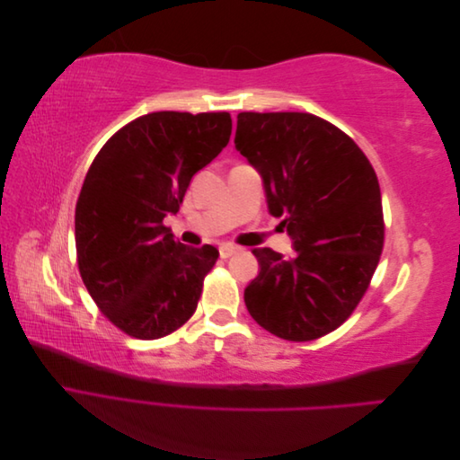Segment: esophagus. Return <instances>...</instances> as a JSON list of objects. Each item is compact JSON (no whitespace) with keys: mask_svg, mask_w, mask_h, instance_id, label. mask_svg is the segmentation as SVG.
Listing matches in <instances>:
<instances>
[{"mask_svg":"<svg viewBox=\"0 0 460 460\" xmlns=\"http://www.w3.org/2000/svg\"><path fill=\"white\" fill-rule=\"evenodd\" d=\"M218 253H220V257L222 259H228V257H232V255H235L238 253V247H234V245H220L218 247Z\"/></svg>","mask_w":460,"mask_h":460,"instance_id":"34e87169","label":"esophagus"}]
</instances>
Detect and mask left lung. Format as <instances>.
Instances as JSON below:
<instances>
[{"label":"left lung","mask_w":460,"mask_h":460,"mask_svg":"<svg viewBox=\"0 0 460 460\" xmlns=\"http://www.w3.org/2000/svg\"><path fill=\"white\" fill-rule=\"evenodd\" d=\"M234 144L296 249L291 259L253 249L261 270L243 291L245 307L282 340L323 338L349 318L378 267V178L349 136L311 113H240Z\"/></svg>","instance_id":"1"}]
</instances>
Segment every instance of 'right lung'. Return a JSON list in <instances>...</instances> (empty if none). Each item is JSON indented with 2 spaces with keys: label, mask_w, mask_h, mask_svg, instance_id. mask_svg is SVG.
I'll return each instance as SVG.
<instances>
[{
  "label": "right lung",
  "mask_w": 460,
  "mask_h": 460,
  "mask_svg": "<svg viewBox=\"0 0 460 460\" xmlns=\"http://www.w3.org/2000/svg\"><path fill=\"white\" fill-rule=\"evenodd\" d=\"M230 134V113L159 111L111 136L90 166L75 215L78 269L100 311L132 338L169 336L198 309L218 249L174 242L163 218Z\"/></svg>",
  "instance_id": "right-lung-1"
}]
</instances>
